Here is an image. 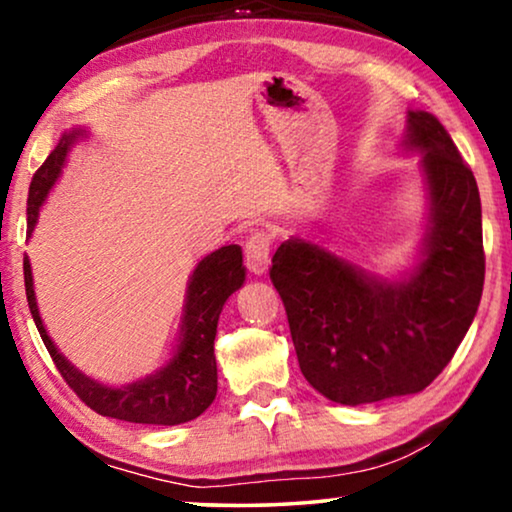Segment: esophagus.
Here are the masks:
<instances>
[{"mask_svg": "<svg viewBox=\"0 0 512 512\" xmlns=\"http://www.w3.org/2000/svg\"><path fill=\"white\" fill-rule=\"evenodd\" d=\"M270 247H272L270 235L263 233V230H256V233L249 235L247 244H244V261H247L249 272H254V275H263V272H268Z\"/></svg>", "mask_w": 512, "mask_h": 512, "instance_id": "esophagus-1", "label": "esophagus"}]
</instances>
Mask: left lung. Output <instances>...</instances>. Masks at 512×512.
Returning <instances> with one entry per match:
<instances>
[{
    "mask_svg": "<svg viewBox=\"0 0 512 512\" xmlns=\"http://www.w3.org/2000/svg\"><path fill=\"white\" fill-rule=\"evenodd\" d=\"M419 153L426 226L398 275L347 261L303 237L272 256L305 380L340 405H366L429 387L457 352L485 284L482 209L473 172L429 111H408L401 142Z\"/></svg>",
    "mask_w": 512,
    "mask_h": 512,
    "instance_id": "obj_1",
    "label": "left lung"
}]
</instances>
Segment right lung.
Wrapping results in <instances>:
<instances>
[{
    "label": "right lung",
    "mask_w": 512,
    "mask_h": 512,
    "mask_svg": "<svg viewBox=\"0 0 512 512\" xmlns=\"http://www.w3.org/2000/svg\"><path fill=\"white\" fill-rule=\"evenodd\" d=\"M86 128H74L62 132L60 142L39 167L30 184V198H27V237L32 235L39 221V212L62 174L69 151L79 139H86ZM25 272V293L30 305L32 319L39 328L41 340L58 366L65 382L76 391L88 408L97 415L123 419L132 424H158L174 426L191 422L200 417L216 398V359H214V338L219 326V314L226 300L244 284L247 268L242 263L240 244H228L207 254L195 265L188 277L184 312H181V328L177 347L165 366L153 370L151 375L135 380L123 387H111L95 377L81 373L58 345L48 335L44 319L39 314L37 293H34L32 265L30 258H23Z\"/></svg>",
    "instance_id": "obj_1"
}]
</instances>
